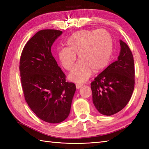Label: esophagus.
I'll return each mask as SVG.
<instances>
[{
    "label": "esophagus",
    "mask_w": 149,
    "mask_h": 149,
    "mask_svg": "<svg viewBox=\"0 0 149 149\" xmlns=\"http://www.w3.org/2000/svg\"><path fill=\"white\" fill-rule=\"evenodd\" d=\"M75 86H76L77 89L79 90L82 86H83V84H75Z\"/></svg>",
    "instance_id": "1"
}]
</instances>
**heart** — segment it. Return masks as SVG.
I'll return each mask as SVG.
<instances>
[{"instance_id": "1", "label": "heart", "mask_w": 149, "mask_h": 149, "mask_svg": "<svg viewBox=\"0 0 149 149\" xmlns=\"http://www.w3.org/2000/svg\"><path fill=\"white\" fill-rule=\"evenodd\" d=\"M66 44L68 47L58 50V59L63 67L70 70L78 54L80 60L68 75L75 83H84L93 71L97 72L106 68L113 54L112 38L104 29L76 31L68 37Z\"/></svg>"}]
</instances>
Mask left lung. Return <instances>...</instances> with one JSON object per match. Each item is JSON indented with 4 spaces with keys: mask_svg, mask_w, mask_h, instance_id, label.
<instances>
[{
    "mask_svg": "<svg viewBox=\"0 0 149 149\" xmlns=\"http://www.w3.org/2000/svg\"><path fill=\"white\" fill-rule=\"evenodd\" d=\"M120 55L91 83L94 106L100 113L110 116L124 108L134 88L133 56L128 45L120 40Z\"/></svg>",
    "mask_w": 149,
    "mask_h": 149,
    "instance_id": "1",
    "label": "left lung"
}]
</instances>
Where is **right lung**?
<instances>
[{
  "instance_id": "right-lung-1",
  "label": "right lung",
  "mask_w": 149,
  "mask_h": 149,
  "mask_svg": "<svg viewBox=\"0 0 149 149\" xmlns=\"http://www.w3.org/2000/svg\"><path fill=\"white\" fill-rule=\"evenodd\" d=\"M61 31L43 29L28 41L22 50L19 69L25 99L41 120L60 123L70 111L76 87L66 75L51 52Z\"/></svg>"
}]
</instances>
